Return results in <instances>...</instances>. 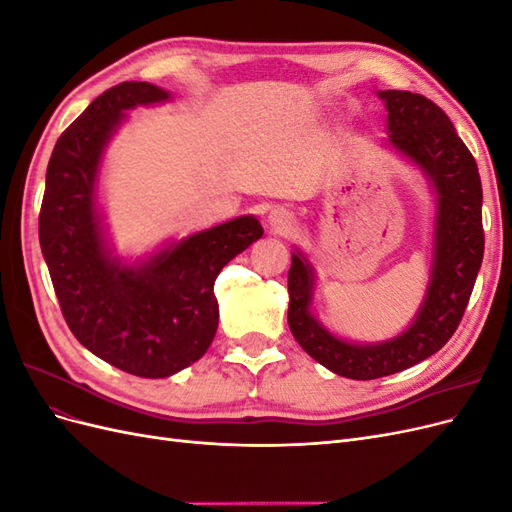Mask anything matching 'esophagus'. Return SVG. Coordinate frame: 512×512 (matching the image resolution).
Masks as SVG:
<instances>
[{"mask_svg": "<svg viewBox=\"0 0 512 512\" xmlns=\"http://www.w3.org/2000/svg\"><path fill=\"white\" fill-rule=\"evenodd\" d=\"M269 224L277 232H286L292 226V215L286 209H273L269 213Z\"/></svg>", "mask_w": 512, "mask_h": 512, "instance_id": "obj_1", "label": "esophagus"}]
</instances>
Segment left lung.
<instances>
[{"instance_id":"obj_1","label":"left lung","mask_w":512,"mask_h":512,"mask_svg":"<svg viewBox=\"0 0 512 512\" xmlns=\"http://www.w3.org/2000/svg\"><path fill=\"white\" fill-rule=\"evenodd\" d=\"M389 117V145L423 170L438 194L433 265L421 309L410 327L380 344H352L312 314L316 273L301 252L288 271V324L299 346L333 374L374 380L438 352L457 331L485 252L483 188L476 160L442 108L412 91H378Z\"/></svg>"}]
</instances>
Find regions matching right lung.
Segmentation results:
<instances>
[{"label": "right lung", "instance_id": "obj_1", "mask_svg": "<svg viewBox=\"0 0 512 512\" xmlns=\"http://www.w3.org/2000/svg\"><path fill=\"white\" fill-rule=\"evenodd\" d=\"M151 83H119L57 138L38 218L42 256L74 337L102 361L141 378H168L196 363L218 331L215 277L262 237L254 215L121 265L106 247L96 205L106 143L136 106L166 102Z\"/></svg>", "mask_w": 512, "mask_h": 512}]
</instances>
